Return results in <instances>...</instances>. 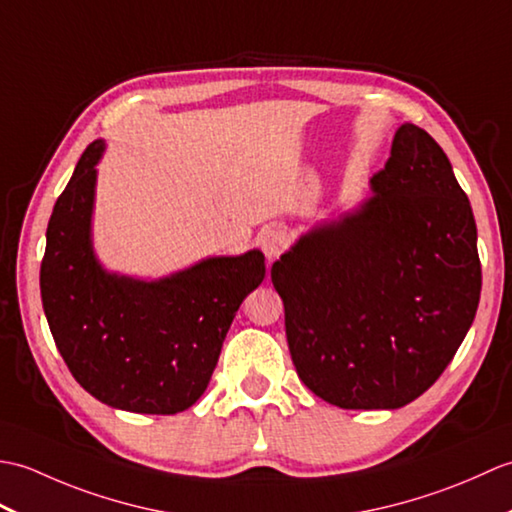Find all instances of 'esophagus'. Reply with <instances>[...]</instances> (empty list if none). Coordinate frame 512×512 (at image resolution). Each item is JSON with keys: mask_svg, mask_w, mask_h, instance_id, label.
I'll return each mask as SVG.
<instances>
[{"mask_svg": "<svg viewBox=\"0 0 512 512\" xmlns=\"http://www.w3.org/2000/svg\"><path fill=\"white\" fill-rule=\"evenodd\" d=\"M259 246H262L268 262H273V259L281 255V250L286 248V235L277 231V228H266V231L259 235Z\"/></svg>", "mask_w": 512, "mask_h": 512, "instance_id": "1", "label": "esophagus"}]
</instances>
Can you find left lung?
Segmentation results:
<instances>
[{
  "instance_id": "obj_1",
  "label": "left lung",
  "mask_w": 512,
  "mask_h": 512,
  "mask_svg": "<svg viewBox=\"0 0 512 512\" xmlns=\"http://www.w3.org/2000/svg\"><path fill=\"white\" fill-rule=\"evenodd\" d=\"M352 211L301 233L270 270L297 374L341 409H400L451 363L482 290L471 202L424 129H396Z\"/></svg>"
}]
</instances>
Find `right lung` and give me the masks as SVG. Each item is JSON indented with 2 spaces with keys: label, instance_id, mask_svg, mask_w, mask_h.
Listing matches in <instances>:
<instances>
[{
  "label": "right lung",
  "instance_id": "1",
  "mask_svg": "<svg viewBox=\"0 0 512 512\" xmlns=\"http://www.w3.org/2000/svg\"><path fill=\"white\" fill-rule=\"evenodd\" d=\"M99 138L59 195L46 231L41 301L65 365L88 394L134 413L195 405L242 301L266 277L262 250L204 257L143 279L107 270L94 250Z\"/></svg>",
  "mask_w": 512,
  "mask_h": 512
}]
</instances>
